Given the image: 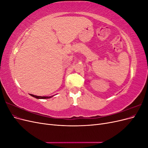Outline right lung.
<instances>
[{"mask_svg":"<svg viewBox=\"0 0 148 148\" xmlns=\"http://www.w3.org/2000/svg\"><path fill=\"white\" fill-rule=\"evenodd\" d=\"M29 95L31 96L36 98V99H49V98H51V97H53V96H36V95H31V94H29Z\"/></svg>","mask_w":148,"mask_h":148,"instance_id":"right-lung-1","label":"right lung"}]
</instances>
